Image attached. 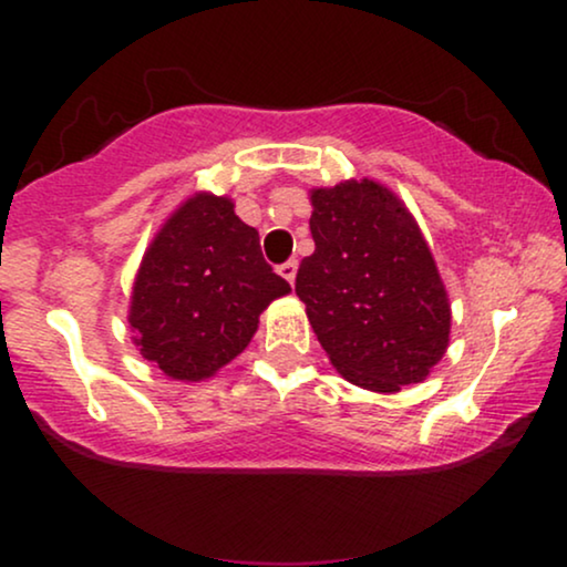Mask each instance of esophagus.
I'll list each match as a JSON object with an SVG mask.
<instances>
[{"label": "esophagus", "mask_w": 567, "mask_h": 567, "mask_svg": "<svg viewBox=\"0 0 567 567\" xmlns=\"http://www.w3.org/2000/svg\"><path fill=\"white\" fill-rule=\"evenodd\" d=\"M279 275H282L285 279H288L290 285L296 282V275H298V261H296V258H290V261L279 264Z\"/></svg>", "instance_id": "esophagus-1"}]
</instances>
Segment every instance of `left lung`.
<instances>
[{
	"instance_id": "8db88e82",
	"label": "left lung",
	"mask_w": 567,
	"mask_h": 567,
	"mask_svg": "<svg viewBox=\"0 0 567 567\" xmlns=\"http://www.w3.org/2000/svg\"><path fill=\"white\" fill-rule=\"evenodd\" d=\"M311 205L315 252L296 292L330 362L373 392L424 381L447 349L451 306L413 216L373 181L317 188Z\"/></svg>"
}]
</instances>
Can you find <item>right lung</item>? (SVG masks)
<instances>
[{
	"mask_svg": "<svg viewBox=\"0 0 567 567\" xmlns=\"http://www.w3.org/2000/svg\"><path fill=\"white\" fill-rule=\"evenodd\" d=\"M290 285L264 261L258 231L224 197L197 194L143 256L130 306L141 354L162 373L199 381L250 343L258 315Z\"/></svg>",
	"mask_w": 567,
	"mask_h": 567,
	"instance_id": "add662e5",
	"label": "right lung"
}]
</instances>
